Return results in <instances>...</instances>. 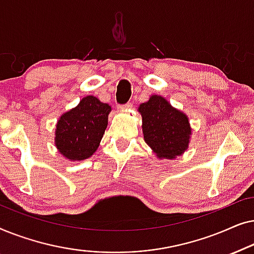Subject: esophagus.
Here are the masks:
<instances>
[{
    "label": "esophagus",
    "mask_w": 254,
    "mask_h": 254,
    "mask_svg": "<svg viewBox=\"0 0 254 254\" xmlns=\"http://www.w3.org/2000/svg\"><path fill=\"white\" fill-rule=\"evenodd\" d=\"M130 107H133V104L130 102H128L126 104H124V105H120L119 109H130Z\"/></svg>",
    "instance_id": "34e87169"
}]
</instances>
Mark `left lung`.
Returning <instances> with one entry per match:
<instances>
[{"label": "left lung", "instance_id": "left-lung-1", "mask_svg": "<svg viewBox=\"0 0 254 254\" xmlns=\"http://www.w3.org/2000/svg\"><path fill=\"white\" fill-rule=\"evenodd\" d=\"M144 141L159 158H173L189 145L190 128L185 114L161 96H151L138 107Z\"/></svg>", "mask_w": 254, "mask_h": 254}]
</instances>
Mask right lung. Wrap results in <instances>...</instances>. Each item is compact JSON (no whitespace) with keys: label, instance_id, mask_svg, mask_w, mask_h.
<instances>
[{"label":"right lung","instance_id":"obj_1","mask_svg":"<svg viewBox=\"0 0 254 254\" xmlns=\"http://www.w3.org/2000/svg\"><path fill=\"white\" fill-rule=\"evenodd\" d=\"M111 106L93 96L83 98L75 109L59 119L55 144L71 161H82L98 148L107 127Z\"/></svg>","mask_w":254,"mask_h":254}]
</instances>
